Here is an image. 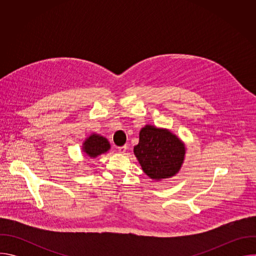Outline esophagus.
Listing matches in <instances>:
<instances>
[{"label":"esophagus","mask_w":256,"mask_h":256,"mask_svg":"<svg viewBox=\"0 0 256 256\" xmlns=\"http://www.w3.org/2000/svg\"><path fill=\"white\" fill-rule=\"evenodd\" d=\"M118 151L120 154H124L126 151V146H122V147H118Z\"/></svg>","instance_id":"esophagus-1"}]
</instances>
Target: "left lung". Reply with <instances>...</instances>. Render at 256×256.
Listing matches in <instances>:
<instances>
[{
	"instance_id": "8db88e82",
	"label": "left lung",
	"mask_w": 256,
	"mask_h": 256,
	"mask_svg": "<svg viewBox=\"0 0 256 256\" xmlns=\"http://www.w3.org/2000/svg\"><path fill=\"white\" fill-rule=\"evenodd\" d=\"M134 153L142 171L150 178L160 180L174 176L184 160L186 147L168 130L146 126Z\"/></svg>"
}]
</instances>
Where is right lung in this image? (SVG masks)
Listing matches in <instances>:
<instances>
[{
    "mask_svg": "<svg viewBox=\"0 0 256 256\" xmlns=\"http://www.w3.org/2000/svg\"><path fill=\"white\" fill-rule=\"evenodd\" d=\"M109 149H110V144H109L107 138L96 134L87 138L83 144V151L90 158H96L97 156L106 153Z\"/></svg>",
    "mask_w": 256,
    "mask_h": 256,
    "instance_id": "add662e5",
    "label": "right lung"
}]
</instances>
